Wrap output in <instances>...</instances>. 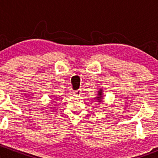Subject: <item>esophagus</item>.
I'll use <instances>...</instances> for the list:
<instances>
[{
    "mask_svg": "<svg viewBox=\"0 0 158 158\" xmlns=\"http://www.w3.org/2000/svg\"><path fill=\"white\" fill-rule=\"evenodd\" d=\"M81 90L80 89H78V90H76V91H74V92H73V93L75 94V95H81Z\"/></svg>",
    "mask_w": 158,
    "mask_h": 158,
    "instance_id": "1",
    "label": "esophagus"
}]
</instances>
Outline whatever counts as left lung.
Here are the masks:
<instances>
[{
  "label": "left lung",
  "instance_id": "8db88e82",
  "mask_svg": "<svg viewBox=\"0 0 158 158\" xmlns=\"http://www.w3.org/2000/svg\"><path fill=\"white\" fill-rule=\"evenodd\" d=\"M96 98V102L101 103L103 102V99H104V95H103V89H100L98 92V96L95 97Z\"/></svg>",
  "mask_w": 158,
  "mask_h": 158
}]
</instances>
